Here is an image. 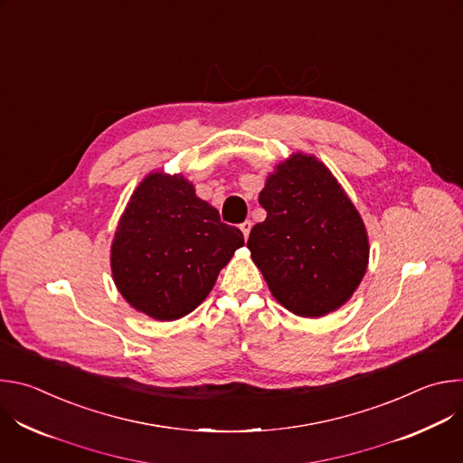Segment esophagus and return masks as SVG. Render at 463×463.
Returning <instances> with one entry per match:
<instances>
[{
	"instance_id": "obj_1",
	"label": "esophagus",
	"mask_w": 463,
	"mask_h": 463,
	"mask_svg": "<svg viewBox=\"0 0 463 463\" xmlns=\"http://www.w3.org/2000/svg\"><path fill=\"white\" fill-rule=\"evenodd\" d=\"M250 227H252V225H250V222H243V223H241V225H240V231H241V232H243V238H245V240H247V238H249V232H250Z\"/></svg>"
}]
</instances>
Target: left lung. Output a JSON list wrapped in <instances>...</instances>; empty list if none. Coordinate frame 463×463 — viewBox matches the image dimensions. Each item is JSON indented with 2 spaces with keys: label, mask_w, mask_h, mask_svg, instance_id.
<instances>
[{
  "label": "left lung",
  "mask_w": 463,
  "mask_h": 463,
  "mask_svg": "<svg viewBox=\"0 0 463 463\" xmlns=\"http://www.w3.org/2000/svg\"><path fill=\"white\" fill-rule=\"evenodd\" d=\"M268 216L247 247L271 295L291 313L318 318L357 291L370 258L364 222L322 161L291 154L258 195Z\"/></svg>",
  "instance_id": "obj_1"
}]
</instances>
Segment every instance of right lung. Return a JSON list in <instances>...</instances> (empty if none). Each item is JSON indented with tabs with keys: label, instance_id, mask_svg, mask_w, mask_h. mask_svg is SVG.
Wrapping results in <instances>:
<instances>
[{
	"label": "right lung",
	"instance_id": "1",
	"mask_svg": "<svg viewBox=\"0 0 463 463\" xmlns=\"http://www.w3.org/2000/svg\"><path fill=\"white\" fill-rule=\"evenodd\" d=\"M243 245L240 229L195 195L183 174L154 170L120 214L109 266L122 298L156 320L192 313Z\"/></svg>",
	"mask_w": 463,
	"mask_h": 463
}]
</instances>
